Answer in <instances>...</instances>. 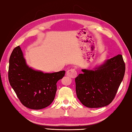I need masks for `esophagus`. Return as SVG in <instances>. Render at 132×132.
<instances>
[{"label": "esophagus", "instance_id": "34e87169", "mask_svg": "<svg viewBox=\"0 0 132 132\" xmlns=\"http://www.w3.org/2000/svg\"><path fill=\"white\" fill-rule=\"evenodd\" d=\"M66 75L71 78H75L77 77V72L75 69H71V70L67 71L66 73Z\"/></svg>", "mask_w": 132, "mask_h": 132}]
</instances>
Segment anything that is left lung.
Segmentation results:
<instances>
[{"mask_svg": "<svg viewBox=\"0 0 132 132\" xmlns=\"http://www.w3.org/2000/svg\"><path fill=\"white\" fill-rule=\"evenodd\" d=\"M75 78L77 97L88 108L107 106L114 98L125 72L121 54L105 60L93 70L82 69Z\"/></svg>", "mask_w": 132, "mask_h": 132, "instance_id": "1", "label": "left lung"}]
</instances>
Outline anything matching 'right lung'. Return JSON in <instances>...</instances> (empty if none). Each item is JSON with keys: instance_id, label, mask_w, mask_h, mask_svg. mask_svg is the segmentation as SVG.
Returning a JSON list of instances; mask_svg holds the SVG:
<instances>
[{"instance_id": "right-lung-1", "label": "right lung", "mask_w": 132, "mask_h": 132, "mask_svg": "<svg viewBox=\"0 0 132 132\" xmlns=\"http://www.w3.org/2000/svg\"><path fill=\"white\" fill-rule=\"evenodd\" d=\"M65 73V71L44 73L31 68L20 46L13 50L9 59V82L21 103L30 109H43L53 102L57 82Z\"/></svg>"}]
</instances>
